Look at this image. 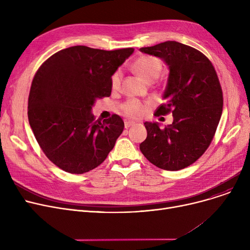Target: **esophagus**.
<instances>
[{"mask_svg": "<svg viewBox=\"0 0 250 250\" xmlns=\"http://www.w3.org/2000/svg\"><path fill=\"white\" fill-rule=\"evenodd\" d=\"M135 125L134 122H129V121L125 122V128H128V127H130L132 125Z\"/></svg>", "mask_w": 250, "mask_h": 250, "instance_id": "obj_1", "label": "esophagus"}]
</instances>
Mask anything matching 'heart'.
<instances>
[{
    "label": "heart",
    "mask_w": 250,
    "mask_h": 250,
    "mask_svg": "<svg viewBox=\"0 0 250 250\" xmlns=\"http://www.w3.org/2000/svg\"><path fill=\"white\" fill-rule=\"evenodd\" d=\"M134 71L143 79L144 81L150 83L159 77L161 73V62L154 57L143 56L140 57L133 64ZM123 73L121 70H117L111 77V87L113 90L120 88ZM121 109L123 113L128 117L137 118L145 114L148 110V105L136 99H129L125 101Z\"/></svg>",
    "instance_id": "1"
}]
</instances>
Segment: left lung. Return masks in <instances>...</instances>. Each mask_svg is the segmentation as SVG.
I'll return each instance as SVG.
<instances>
[{"label":"left lung","instance_id":"1","mask_svg":"<svg viewBox=\"0 0 250 250\" xmlns=\"http://www.w3.org/2000/svg\"><path fill=\"white\" fill-rule=\"evenodd\" d=\"M140 50L167 64V101L155 115H173V123L163 129L158 123L144 124L147 138L140 150L155 166L176 171L194 163L211 144L222 115L221 85L212 62L191 46L165 42Z\"/></svg>","mask_w":250,"mask_h":250}]
</instances>
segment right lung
<instances>
[{
    "label": "right lung",
    "instance_id": "obj_1",
    "mask_svg": "<svg viewBox=\"0 0 250 250\" xmlns=\"http://www.w3.org/2000/svg\"><path fill=\"white\" fill-rule=\"evenodd\" d=\"M134 48L62 49L36 72L28 121L47 158L63 171L82 174L99 166L124 130L121 116L95 121L92 107L111 94V77Z\"/></svg>",
    "mask_w": 250,
    "mask_h": 250
}]
</instances>
